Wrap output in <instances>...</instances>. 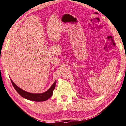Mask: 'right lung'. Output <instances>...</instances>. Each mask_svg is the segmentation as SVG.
<instances>
[{"label":"right lung","mask_w":126,"mask_h":126,"mask_svg":"<svg viewBox=\"0 0 126 126\" xmlns=\"http://www.w3.org/2000/svg\"><path fill=\"white\" fill-rule=\"evenodd\" d=\"M11 80V83H12L14 88H15L16 91L22 97L25 99L31 100V101H46L49 98L52 96L53 94V91L54 89H55L56 84V80L54 82V83L52 84V86L50 87L48 90H47L46 91L40 94H35V93H31L27 92V91L23 90L21 88H20L19 86H17L16 84L14 83L12 80Z\"/></svg>","instance_id":"right-lung-1"}]
</instances>
